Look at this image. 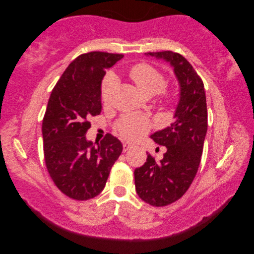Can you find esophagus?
I'll return each instance as SVG.
<instances>
[{
  "instance_id": "obj_1",
  "label": "esophagus",
  "mask_w": 254,
  "mask_h": 254,
  "mask_svg": "<svg viewBox=\"0 0 254 254\" xmlns=\"http://www.w3.org/2000/svg\"><path fill=\"white\" fill-rule=\"evenodd\" d=\"M133 147H135V145H134L133 143H128V142L123 143V152H127V150L132 149Z\"/></svg>"
}]
</instances>
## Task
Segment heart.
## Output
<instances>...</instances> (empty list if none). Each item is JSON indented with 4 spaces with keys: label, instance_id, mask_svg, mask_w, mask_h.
I'll return each mask as SVG.
<instances>
[{
    "label": "heart",
    "instance_id": "obj_1",
    "mask_svg": "<svg viewBox=\"0 0 254 254\" xmlns=\"http://www.w3.org/2000/svg\"><path fill=\"white\" fill-rule=\"evenodd\" d=\"M128 77L136 86L144 97H153L157 95L163 90L166 84V79L163 73H160L158 69L148 65V64L141 63L134 65L130 72ZM116 87V78L113 75L109 74L105 77L101 85V100L104 104H109L113 90ZM167 98H169V95L165 94ZM118 131L121 135L131 141H135L139 137H142L150 128V122L147 118L138 115H126L123 116L120 121L118 122Z\"/></svg>",
    "mask_w": 254,
    "mask_h": 254
}]
</instances>
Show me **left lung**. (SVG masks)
<instances>
[{"label": "left lung", "instance_id": "left-lung-1", "mask_svg": "<svg viewBox=\"0 0 254 254\" xmlns=\"http://www.w3.org/2000/svg\"><path fill=\"white\" fill-rule=\"evenodd\" d=\"M174 68L179 84L175 121L150 138L167 147L156 161L149 154L146 163L134 170L137 195L153 206H166L185 194L195 177L207 132V108L204 84L187 59L172 51L148 52Z\"/></svg>", "mask_w": 254, "mask_h": 254}]
</instances>
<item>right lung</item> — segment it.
<instances>
[{"mask_svg":"<svg viewBox=\"0 0 254 254\" xmlns=\"http://www.w3.org/2000/svg\"><path fill=\"white\" fill-rule=\"evenodd\" d=\"M123 55L89 52L77 57L58 80L42 121L45 161L59 190L86 201L104 190L121 142L111 134L95 144L86 138L88 118L101 112V83L106 69Z\"/></svg>","mask_w":254,"mask_h":254,"instance_id":"add662e5","label":"right lung"}]
</instances>
